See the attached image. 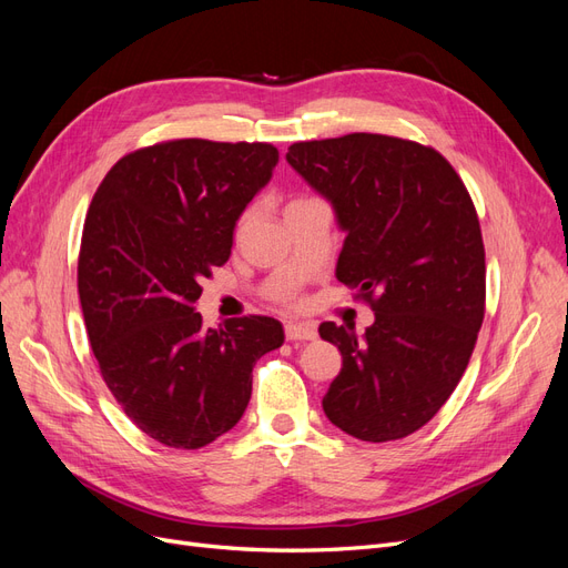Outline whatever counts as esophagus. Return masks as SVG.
Returning a JSON list of instances; mask_svg holds the SVG:
<instances>
[{"label":"esophagus","mask_w":568,"mask_h":568,"mask_svg":"<svg viewBox=\"0 0 568 568\" xmlns=\"http://www.w3.org/2000/svg\"><path fill=\"white\" fill-rule=\"evenodd\" d=\"M284 334H286L288 341H313V338H317L315 324L288 322V324H284Z\"/></svg>","instance_id":"1"}]
</instances>
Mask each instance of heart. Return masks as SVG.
Here are the masks:
<instances>
[{
	"label": "heart",
	"mask_w": 568,
	"mask_h": 568,
	"mask_svg": "<svg viewBox=\"0 0 568 568\" xmlns=\"http://www.w3.org/2000/svg\"><path fill=\"white\" fill-rule=\"evenodd\" d=\"M296 201H301V199H296ZM246 220H248L246 215H244L242 220H239V227H236L239 232H242V230H244V225H246ZM280 298H282L284 303H291V301H294V298H296V294H294V291H284V294H282Z\"/></svg>",
	"instance_id": "1"
}]
</instances>
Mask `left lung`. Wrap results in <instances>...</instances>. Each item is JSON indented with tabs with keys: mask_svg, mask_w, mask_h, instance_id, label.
Returning <instances> with one entry per match:
<instances>
[{
	"mask_svg": "<svg viewBox=\"0 0 568 568\" xmlns=\"http://www.w3.org/2000/svg\"><path fill=\"white\" fill-rule=\"evenodd\" d=\"M288 165L334 205L346 232L336 277L374 324L322 322L343 367L324 415L369 443L415 434L450 398L486 313V251L474 201L432 146L353 132L296 142Z\"/></svg>",
	"mask_w": 568,
	"mask_h": 568,
	"instance_id": "left-lung-1",
	"label": "left lung"
}]
</instances>
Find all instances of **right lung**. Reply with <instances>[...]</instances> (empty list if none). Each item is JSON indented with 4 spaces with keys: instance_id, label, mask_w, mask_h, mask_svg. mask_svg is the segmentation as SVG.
<instances>
[{
    "instance_id": "1",
    "label": "right lung",
    "mask_w": 568,
    "mask_h": 568,
    "mask_svg": "<svg viewBox=\"0 0 568 568\" xmlns=\"http://www.w3.org/2000/svg\"><path fill=\"white\" fill-rule=\"evenodd\" d=\"M265 142L173 140L120 159L84 217L78 294L101 376L125 415L168 448L199 450L251 400L253 365L280 348L277 320L203 326V277L227 263L234 225L270 182Z\"/></svg>"
}]
</instances>
